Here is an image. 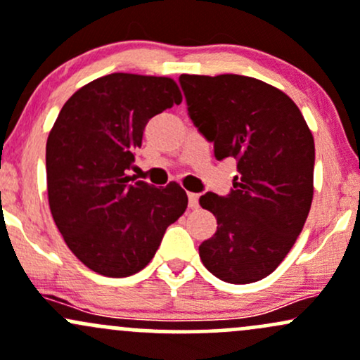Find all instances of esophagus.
Returning <instances> with one entry per match:
<instances>
[{"instance_id": "esophagus-1", "label": "esophagus", "mask_w": 360, "mask_h": 360, "mask_svg": "<svg viewBox=\"0 0 360 360\" xmlns=\"http://www.w3.org/2000/svg\"><path fill=\"white\" fill-rule=\"evenodd\" d=\"M198 198H200V196L196 195V193H188L189 208H198Z\"/></svg>"}]
</instances>
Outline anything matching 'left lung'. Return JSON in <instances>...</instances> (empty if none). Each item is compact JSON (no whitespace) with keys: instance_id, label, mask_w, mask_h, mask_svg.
I'll list each match as a JSON object with an SVG mask.
<instances>
[{"instance_id":"left-lung-1","label":"left lung","mask_w":360,"mask_h":360,"mask_svg":"<svg viewBox=\"0 0 360 360\" xmlns=\"http://www.w3.org/2000/svg\"><path fill=\"white\" fill-rule=\"evenodd\" d=\"M188 114L217 160L238 162L231 195L205 193L217 232L200 258L217 278L251 283L283 262L313 201L314 138L282 90L243 75H181Z\"/></svg>"}]
</instances>
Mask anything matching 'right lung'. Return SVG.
I'll return each instance as SVG.
<instances>
[{"mask_svg":"<svg viewBox=\"0 0 360 360\" xmlns=\"http://www.w3.org/2000/svg\"><path fill=\"white\" fill-rule=\"evenodd\" d=\"M172 78L112 73L63 105L46 145L47 198L66 246L98 275L143 270L165 229L188 207L177 183L153 188L128 176L150 117L181 104Z\"/></svg>","mask_w":360,"mask_h":360,"instance_id":"obj_1","label":"right lung"}]
</instances>
